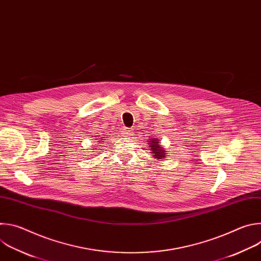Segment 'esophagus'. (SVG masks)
<instances>
[{
  "mask_svg": "<svg viewBox=\"0 0 261 261\" xmlns=\"http://www.w3.org/2000/svg\"><path fill=\"white\" fill-rule=\"evenodd\" d=\"M133 134V129L132 128H124L123 129V135L124 136H131Z\"/></svg>",
  "mask_w": 261,
  "mask_h": 261,
  "instance_id": "esophagus-1",
  "label": "esophagus"
}]
</instances>
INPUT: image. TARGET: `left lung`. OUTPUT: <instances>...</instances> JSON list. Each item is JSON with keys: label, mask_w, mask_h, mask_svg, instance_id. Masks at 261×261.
I'll use <instances>...</instances> for the list:
<instances>
[{"label": "left lung", "mask_w": 261, "mask_h": 261, "mask_svg": "<svg viewBox=\"0 0 261 261\" xmlns=\"http://www.w3.org/2000/svg\"><path fill=\"white\" fill-rule=\"evenodd\" d=\"M151 146V151L152 153L154 154V157L157 159V160H161L163 159L164 157H166V151L164 150L163 147L160 146V142H159V139L157 138H151L150 139V144H148Z\"/></svg>", "instance_id": "8db88e82"}]
</instances>
